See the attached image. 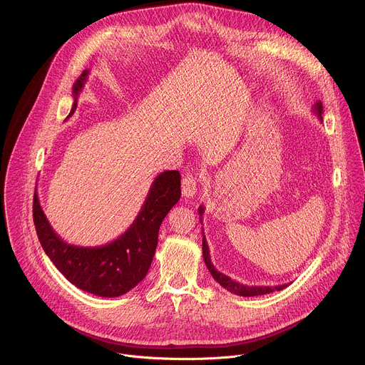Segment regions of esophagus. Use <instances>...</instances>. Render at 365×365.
Returning a JSON list of instances; mask_svg holds the SVG:
<instances>
[{"instance_id":"34e87169","label":"esophagus","mask_w":365,"mask_h":365,"mask_svg":"<svg viewBox=\"0 0 365 365\" xmlns=\"http://www.w3.org/2000/svg\"><path fill=\"white\" fill-rule=\"evenodd\" d=\"M197 190V178L192 173L185 175L182 180V193L185 197H193Z\"/></svg>"}]
</instances>
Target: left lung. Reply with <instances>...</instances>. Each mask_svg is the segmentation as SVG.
Returning a JSON list of instances; mask_svg holds the SVG:
<instances>
[{
    "instance_id": "left-lung-1",
    "label": "left lung",
    "mask_w": 365,
    "mask_h": 365,
    "mask_svg": "<svg viewBox=\"0 0 365 365\" xmlns=\"http://www.w3.org/2000/svg\"><path fill=\"white\" fill-rule=\"evenodd\" d=\"M314 113L318 115V118L322 121V103L317 102L314 106ZM205 211L203 206H199V215H200V221H202V214ZM203 234V231H202ZM202 251H203V259H205V264L210 270V273L212 274V277L228 292L238 294V296H244V297H250V296H262V294H267L276 290H283L284 287H287L289 284H279V286H247V284H241L235 280H232L231 277L222 274L221 272H218L215 269V266L211 263V255H210V247H207L206 238L203 235L202 238Z\"/></svg>"
}]
</instances>
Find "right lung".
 Listing matches in <instances>:
<instances>
[{"label":"right lung","instance_id":"add662e5","mask_svg":"<svg viewBox=\"0 0 365 365\" xmlns=\"http://www.w3.org/2000/svg\"><path fill=\"white\" fill-rule=\"evenodd\" d=\"M88 75L89 71H83L73 85V106L69 117L78 107V96ZM179 199V172H162L153 180L130 228L117 240L96 247H81L63 241L46 218L37 189L33 197V220L44 252L72 284L101 297H117L134 289L145 277L158 247L160 225Z\"/></svg>","mask_w":365,"mask_h":365}]
</instances>
